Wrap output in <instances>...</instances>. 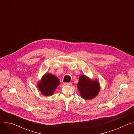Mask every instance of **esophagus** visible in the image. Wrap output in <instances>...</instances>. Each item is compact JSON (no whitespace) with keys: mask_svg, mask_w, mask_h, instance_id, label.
<instances>
[{"mask_svg":"<svg viewBox=\"0 0 134 134\" xmlns=\"http://www.w3.org/2000/svg\"><path fill=\"white\" fill-rule=\"evenodd\" d=\"M64 85L65 86H70L71 85V83H64Z\"/></svg>","mask_w":134,"mask_h":134,"instance_id":"1","label":"esophagus"}]
</instances>
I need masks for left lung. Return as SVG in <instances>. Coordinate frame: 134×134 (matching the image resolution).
<instances>
[{"label":"left lung","instance_id":"1","mask_svg":"<svg viewBox=\"0 0 134 134\" xmlns=\"http://www.w3.org/2000/svg\"><path fill=\"white\" fill-rule=\"evenodd\" d=\"M77 86L81 96L85 100H91L97 97L101 88L97 79L92 80L85 75L80 76Z\"/></svg>","mask_w":134,"mask_h":134}]
</instances>
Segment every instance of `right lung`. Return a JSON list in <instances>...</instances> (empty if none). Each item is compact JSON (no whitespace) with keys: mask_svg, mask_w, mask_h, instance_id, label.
<instances>
[{"mask_svg":"<svg viewBox=\"0 0 134 134\" xmlns=\"http://www.w3.org/2000/svg\"><path fill=\"white\" fill-rule=\"evenodd\" d=\"M60 84L58 78L51 73H46L37 82V88L44 96H51Z\"/></svg>","mask_w":134,"mask_h":134,"instance_id":"right-lung-1","label":"right lung"}]
</instances>
